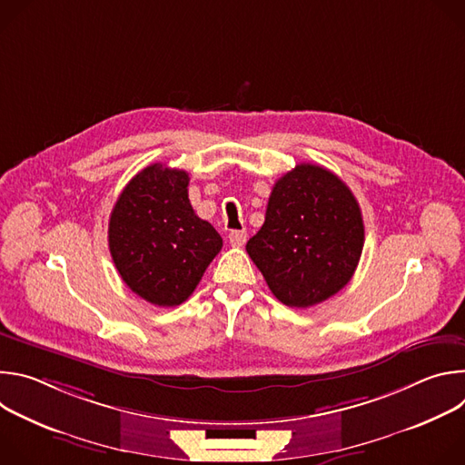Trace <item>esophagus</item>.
I'll use <instances>...</instances> for the list:
<instances>
[{
    "label": "esophagus",
    "instance_id": "1",
    "mask_svg": "<svg viewBox=\"0 0 465 465\" xmlns=\"http://www.w3.org/2000/svg\"><path fill=\"white\" fill-rule=\"evenodd\" d=\"M228 241H230L232 246L239 248V246H242L246 242V232L244 230H233V232H230Z\"/></svg>",
    "mask_w": 465,
    "mask_h": 465
}]
</instances>
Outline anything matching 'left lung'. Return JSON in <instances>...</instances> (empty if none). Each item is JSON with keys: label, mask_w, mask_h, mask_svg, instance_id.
Returning <instances> with one entry per match:
<instances>
[{"label": "left lung", "mask_w": 465, "mask_h": 465, "mask_svg": "<svg viewBox=\"0 0 465 465\" xmlns=\"http://www.w3.org/2000/svg\"><path fill=\"white\" fill-rule=\"evenodd\" d=\"M362 246L364 223L351 189L320 165L300 163L274 183L246 252L282 303L311 307L348 285Z\"/></svg>", "instance_id": "1"}]
</instances>
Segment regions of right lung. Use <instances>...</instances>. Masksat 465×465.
Instances as JSON below:
<instances>
[{"mask_svg":"<svg viewBox=\"0 0 465 465\" xmlns=\"http://www.w3.org/2000/svg\"><path fill=\"white\" fill-rule=\"evenodd\" d=\"M189 174L163 163L140 171L110 213L108 246L132 292L158 307L185 302L223 248L217 230L193 212Z\"/></svg>","mask_w":465,"mask_h":465,"instance_id":"obj_1","label":"right lung"}]
</instances>
